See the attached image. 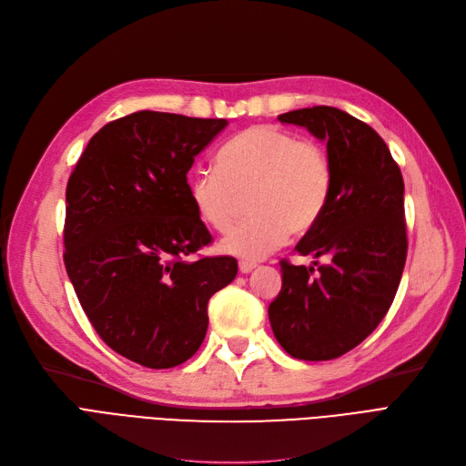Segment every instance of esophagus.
I'll return each mask as SVG.
<instances>
[{"label": "esophagus", "instance_id": "esophagus-1", "mask_svg": "<svg viewBox=\"0 0 466 466\" xmlns=\"http://www.w3.org/2000/svg\"><path fill=\"white\" fill-rule=\"evenodd\" d=\"M239 272H242V274H249L257 265L255 263H248V261H239Z\"/></svg>", "mask_w": 466, "mask_h": 466}]
</instances>
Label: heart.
I'll list each match as a JSON object with an SVG mask.
<instances>
[{"instance_id":"b5f03b06","label":"heart","mask_w":466,"mask_h":466,"mask_svg":"<svg viewBox=\"0 0 466 466\" xmlns=\"http://www.w3.org/2000/svg\"><path fill=\"white\" fill-rule=\"evenodd\" d=\"M215 170L189 178L187 194L198 218L228 232L238 199L253 217L222 239L218 249L248 263L263 261L289 236L305 234L324 215L332 196V163L322 146L274 127H249L224 144Z\"/></svg>"}]
</instances>
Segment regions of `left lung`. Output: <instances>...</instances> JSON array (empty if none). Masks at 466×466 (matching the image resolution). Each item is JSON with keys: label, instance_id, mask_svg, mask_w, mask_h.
<instances>
[{"label": "left lung", "instance_id": "1", "mask_svg": "<svg viewBox=\"0 0 466 466\" xmlns=\"http://www.w3.org/2000/svg\"><path fill=\"white\" fill-rule=\"evenodd\" d=\"M279 120L326 142L334 180L324 215L296 246L326 263L282 261V289L268 320L291 357L330 360L372 334L400 288L407 259L403 177L382 137L346 111L317 106Z\"/></svg>", "mask_w": 466, "mask_h": 466}]
</instances>
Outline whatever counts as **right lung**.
Returning <instances> with one entry per match:
<instances>
[{
  "mask_svg": "<svg viewBox=\"0 0 466 466\" xmlns=\"http://www.w3.org/2000/svg\"><path fill=\"white\" fill-rule=\"evenodd\" d=\"M227 125L132 113L94 134L68 178L66 274L99 338L142 367L186 363L207 334V303L238 274L232 257L184 261L211 242L186 175Z\"/></svg>",
  "mask_w": 466,
  "mask_h": 466,
  "instance_id": "obj_1",
  "label": "right lung"
}]
</instances>
